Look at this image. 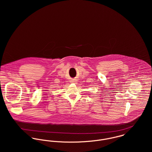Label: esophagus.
<instances>
[{"mask_svg":"<svg viewBox=\"0 0 152 152\" xmlns=\"http://www.w3.org/2000/svg\"><path fill=\"white\" fill-rule=\"evenodd\" d=\"M77 81V80H75V79H72L71 80V82H72V83H75V82H76Z\"/></svg>","mask_w":152,"mask_h":152,"instance_id":"1","label":"esophagus"}]
</instances>
